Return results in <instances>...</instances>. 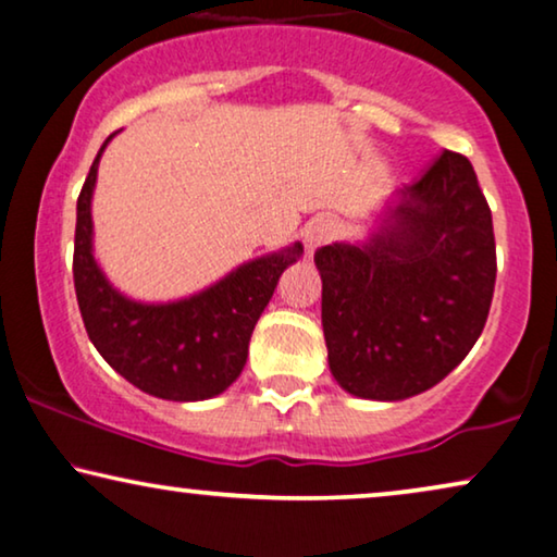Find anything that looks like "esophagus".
I'll list each match as a JSON object with an SVG mask.
<instances>
[{
    "label": "esophagus",
    "instance_id": "obj_1",
    "mask_svg": "<svg viewBox=\"0 0 557 557\" xmlns=\"http://www.w3.org/2000/svg\"><path fill=\"white\" fill-rule=\"evenodd\" d=\"M333 234H335V226L331 219H312V222L305 226V232H302L305 252H308V257L315 255L318 247L327 245V242L333 239Z\"/></svg>",
    "mask_w": 557,
    "mask_h": 557
}]
</instances>
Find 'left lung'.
Wrapping results in <instances>:
<instances>
[{
  "label": "left lung",
  "instance_id": "8db88e82",
  "mask_svg": "<svg viewBox=\"0 0 557 557\" xmlns=\"http://www.w3.org/2000/svg\"><path fill=\"white\" fill-rule=\"evenodd\" d=\"M333 379L404 401L446 379L482 335L495 293L492 211L461 153L444 151L383 203L360 242L315 252Z\"/></svg>",
  "mask_w": 557,
  "mask_h": 557
}]
</instances>
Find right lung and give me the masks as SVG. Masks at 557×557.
Masks as SVG:
<instances>
[{
	"instance_id": "add662e5",
	"label": "right lung",
	"mask_w": 557,
	"mask_h": 557,
	"mask_svg": "<svg viewBox=\"0 0 557 557\" xmlns=\"http://www.w3.org/2000/svg\"><path fill=\"white\" fill-rule=\"evenodd\" d=\"M113 136L100 146L77 197L73 277L85 331L108 366L144 394L178 404L207 401L239 379L257 320L282 272L302 257V245L242 262L214 285L178 300L144 302L123 295L92 249V191Z\"/></svg>"
}]
</instances>
